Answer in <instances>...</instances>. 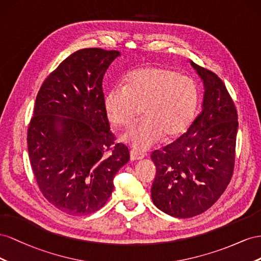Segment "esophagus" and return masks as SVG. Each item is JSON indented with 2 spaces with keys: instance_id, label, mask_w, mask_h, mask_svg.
Masks as SVG:
<instances>
[{
  "instance_id": "1",
  "label": "esophagus",
  "mask_w": 261,
  "mask_h": 261,
  "mask_svg": "<svg viewBox=\"0 0 261 261\" xmlns=\"http://www.w3.org/2000/svg\"><path fill=\"white\" fill-rule=\"evenodd\" d=\"M130 159H131V161H139V160L144 159V155L142 153H139V152H136V151H131L130 152Z\"/></svg>"
}]
</instances>
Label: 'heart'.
I'll return each instance as SVG.
<instances>
[{"label":"heart","mask_w":261,"mask_h":261,"mask_svg":"<svg viewBox=\"0 0 261 261\" xmlns=\"http://www.w3.org/2000/svg\"><path fill=\"white\" fill-rule=\"evenodd\" d=\"M198 103V87L191 77L164 66H146L131 72L126 84H117L105 96L109 120L120 128L133 122L138 107L142 117L122 137L137 151H146L164 136H181L188 129Z\"/></svg>","instance_id":"heart-1"}]
</instances>
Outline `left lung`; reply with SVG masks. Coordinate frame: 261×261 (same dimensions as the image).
I'll use <instances>...</instances> for the list:
<instances>
[{"label":"left lung","mask_w":261,"mask_h":261,"mask_svg":"<svg viewBox=\"0 0 261 261\" xmlns=\"http://www.w3.org/2000/svg\"><path fill=\"white\" fill-rule=\"evenodd\" d=\"M203 82L202 108L188 131L156 150L152 201L175 218H192L211 207L226 189L235 164L237 111L222 80L190 61Z\"/></svg>","instance_id":"8db88e82"}]
</instances>
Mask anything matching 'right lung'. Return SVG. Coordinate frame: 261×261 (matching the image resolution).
I'll return each instance as SVG.
<instances>
[{
  "label": "right lung",
  "mask_w": 261,
  "mask_h": 261,
  "mask_svg": "<svg viewBox=\"0 0 261 261\" xmlns=\"http://www.w3.org/2000/svg\"><path fill=\"white\" fill-rule=\"evenodd\" d=\"M120 52H74L44 80L27 132L32 168L51 204L72 215L105 205L117 172L130 160L115 143L103 105L102 79Z\"/></svg>",
  "instance_id": "right-lung-1"
}]
</instances>
